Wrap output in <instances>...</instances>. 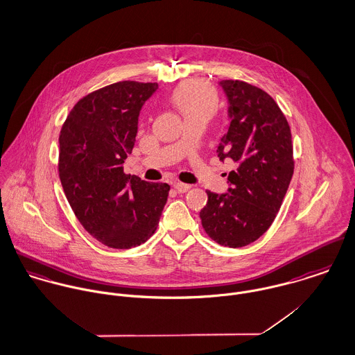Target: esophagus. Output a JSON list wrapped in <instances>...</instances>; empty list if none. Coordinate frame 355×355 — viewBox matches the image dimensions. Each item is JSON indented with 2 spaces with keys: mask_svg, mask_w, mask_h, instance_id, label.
<instances>
[{
  "mask_svg": "<svg viewBox=\"0 0 355 355\" xmlns=\"http://www.w3.org/2000/svg\"><path fill=\"white\" fill-rule=\"evenodd\" d=\"M174 188H175V191H177L178 193H187L192 187H191V185H188V184L175 182V184H174Z\"/></svg>",
  "mask_w": 355,
  "mask_h": 355,
  "instance_id": "1",
  "label": "esophagus"
}]
</instances>
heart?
I'll return each mask as SVG.
<instances>
[{
    "mask_svg": "<svg viewBox=\"0 0 355 355\" xmlns=\"http://www.w3.org/2000/svg\"><path fill=\"white\" fill-rule=\"evenodd\" d=\"M171 103L184 119H209L216 109L218 98L215 89L205 81L191 80L181 84L171 95Z\"/></svg>",
    "mask_w": 355,
    "mask_h": 355,
    "instance_id": "heart-1",
    "label": "heart"
}]
</instances>
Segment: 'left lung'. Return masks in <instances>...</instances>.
<instances>
[{"instance_id":"obj_1","label":"left lung","mask_w":355,"mask_h":355,"mask_svg":"<svg viewBox=\"0 0 355 355\" xmlns=\"http://www.w3.org/2000/svg\"><path fill=\"white\" fill-rule=\"evenodd\" d=\"M229 99L230 126L218 147L220 160L236 164L227 193L207 192L201 225L215 242L246 246L272 225L288 189L294 158L291 130L277 103L259 87L241 80L219 83Z\"/></svg>"}]
</instances>
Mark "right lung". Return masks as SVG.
I'll return each mask as SVG.
<instances>
[{
  "label": "right lung",
  "mask_w": 355,
  "mask_h": 355,
  "mask_svg": "<svg viewBox=\"0 0 355 355\" xmlns=\"http://www.w3.org/2000/svg\"><path fill=\"white\" fill-rule=\"evenodd\" d=\"M157 83L119 81L73 106L60 133L58 174L81 226L103 245L130 249L158 227L170 187L123 173L139 114Z\"/></svg>",
  "instance_id": "obj_1"
}]
</instances>
